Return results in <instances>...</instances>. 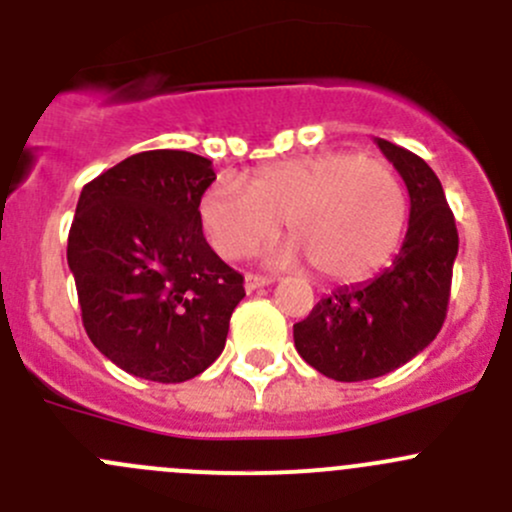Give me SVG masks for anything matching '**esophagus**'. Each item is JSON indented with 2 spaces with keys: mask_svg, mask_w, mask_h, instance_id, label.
<instances>
[{
  "mask_svg": "<svg viewBox=\"0 0 512 512\" xmlns=\"http://www.w3.org/2000/svg\"><path fill=\"white\" fill-rule=\"evenodd\" d=\"M272 282H275V277L252 275V272H250V275H245V289H247V292H255V289L272 285Z\"/></svg>",
  "mask_w": 512,
  "mask_h": 512,
  "instance_id": "34e87169",
  "label": "esophagus"
}]
</instances>
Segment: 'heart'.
<instances>
[{"label":"heart","instance_id":"heart-1","mask_svg":"<svg viewBox=\"0 0 512 512\" xmlns=\"http://www.w3.org/2000/svg\"><path fill=\"white\" fill-rule=\"evenodd\" d=\"M198 218L225 260L257 250L282 218L292 240L272 250L270 262L307 257L317 275L354 282L394 255L406 225V190L384 160L317 153L260 165L247 185L215 180L200 195Z\"/></svg>","mask_w":512,"mask_h":512}]
</instances>
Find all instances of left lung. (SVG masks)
<instances>
[{
  "instance_id": "8db88e82",
  "label": "left lung",
  "mask_w": 512,
  "mask_h": 512,
  "mask_svg": "<svg viewBox=\"0 0 512 512\" xmlns=\"http://www.w3.org/2000/svg\"><path fill=\"white\" fill-rule=\"evenodd\" d=\"M404 178L409 230L394 265L361 285L339 287L294 324V347L334 381L384 376L411 361L441 332L451 297L458 230L441 180L416 153L376 138Z\"/></svg>"
}]
</instances>
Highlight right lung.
<instances>
[{
	"label": "right lung",
	"mask_w": 512,
	"mask_h": 512,
	"mask_svg": "<svg viewBox=\"0 0 512 512\" xmlns=\"http://www.w3.org/2000/svg\"><path fill=\"white\" fill-rule=\"evenodd\" d=\"M213 180V160L146 151L81 190L66 247L81 319L128 374L180 384L223 354L245 280L203 235L198 203Z\"/></svg>",
	"instance_id": "right-lung-1"
}]
</instances>
